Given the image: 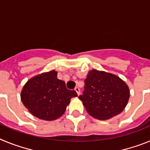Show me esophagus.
I'll list each match as a JSON object with an SVG mask.
<instances>
[{
  "label": "esophagus",
  "mask_w": 150,
  "mask_h": 150,
  "mask_svg": "<svg viewBox=\"0 0 150 150\" xmlns=\"http://www.w3.org/2000/svg\"><path fill=\"white\" fill-rule=\"evenodd\" d=\"M74 90L76 91V92L77 93V95H79V94H80V90H79V88H78V87H76V88H74Z\"/></svg>",
  "instance_id": "1"
}]
</instances>
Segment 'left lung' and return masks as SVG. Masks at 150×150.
I'll list each match as a JSON object with an SVG mask.
<instances>
[{"mask_svg": "<svg viewBox=\"0 0 150 150\" xmlns=\"http://www.w3.org/2000/svg\"><path fill=\"white\" fill-rule=\"evenodd\" d=\"M129 97L128 86L119 76L94 69L85 79L84 91L79 98L90 116L105 120L120 114Z\"/></svg>", "mask_w": 150, "mask_h": 150, "instance_id": "1", "label": "left lung"}]
</instances>
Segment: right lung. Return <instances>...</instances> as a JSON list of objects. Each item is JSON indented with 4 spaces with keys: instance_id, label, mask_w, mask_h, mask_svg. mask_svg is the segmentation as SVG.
I'll return each mask as SVG.
<instances>
[{
    "instance_id": "1",
    "label": "right lung",
    "mask_w": 150,
    "mask_h": 150,
    "mask_svg": "<svg viewBox=\"0 0 150 150\" xmlns=\"http://www.w3.org/2000/svg\"><path fill=\"white\" fill-rule=\"evenodd\" d=\"M77 96L74 90L66 88L65 83L51 71L31 78L21 92V99L29 112L43 120H55L64 114L71 98Z\"/></svg>"
}]
</instances>
